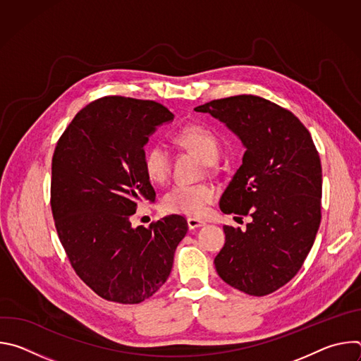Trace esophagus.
I'll list each match as a JSON object with an SVG mask.
<instances>
[{
  "label": "esophagus",
  "mask_w": 361,
  "mask_h": 361,
  "mask_svg": "<svg viewBox=\"0 0 361 361\" xmlns=\"http://www.w3.org/2000/svg\"><path fill=\"white\" fill-rule=\"evenodd\" d=\"M187 224H188V228H190V230H194V228H198V227L205 226V223L201 221V220H198V219H187Z\"/></svg>",
  "instance_id": "esophagus-1"
}]
</instances>
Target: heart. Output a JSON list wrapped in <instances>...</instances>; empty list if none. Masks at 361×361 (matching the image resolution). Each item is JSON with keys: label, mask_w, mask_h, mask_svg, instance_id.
Segmentation results:
<instances>
[{"label": "heart", "mask_w": 361, "mask_h": 361, "mask_svg": "<svg viewBox=\"0 0 361 361\" xmlns=\"http://www.w3.org/2000/svg\"><path fill=\"white\" fill-rule=\"evenodd\" d=\"M176 142L197 154L205 163L214 164L220 156V142L216 134L204 126H185L176 134ZM144 173L154 184H163L170 174V154L160 145H149L142 159ZM216 198L210 184H178L163 197V209L169 213L200 217Z\"/></svg>", "instance_id": "obj_1"}]
</instances>
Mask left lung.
I'll return each mask as SVG.
<instances>
[{
	"label": "left lung",
	"mask_w": 361,
	"mask_h": 361,
	"mask_svg": "<svg viewBox=\"0 0 361 361\" xmlns=\"http://www.w3.org/2000/svg\"><path fill=\"white\" fill-rule=\"evenodd\" d=\"M194 110L226 124L245 148L220 209L252 220L244 231L223 227L216 270L245 294H270L301 269L320 227L322 163L313 138L293 113L257 95L214 99Z\"/></svg>",
	"instance_id": "left-lung-1"
}]
</instances>
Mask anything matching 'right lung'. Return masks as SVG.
Masks as SVG:
<instances>
[{
	"label": "right lung",
	"instance_id": "1",
	"mask_svg": "<svg viewBox=\"0 0 361 361\" xmlns=\"http://www.w3.org/2000/svg\"><path fill=\"white\" fill-rule=\"evenodd\" d=\"M174 114L156 101L104 97L84 107L60 137L51 167V210L78 277L99 297L138 304L167 281L184 217L133 227L142 200L156 201L144 173L148 137Z\"/></svg>",
	"mask_w": 361,
	"mask_h": 361
}]
</instances>
